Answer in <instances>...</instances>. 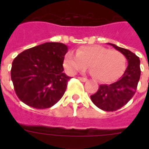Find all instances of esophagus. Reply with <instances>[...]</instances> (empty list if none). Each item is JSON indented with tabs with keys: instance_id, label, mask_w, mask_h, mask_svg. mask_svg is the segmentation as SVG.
<instances>
[{
	"instance_id": "esophagus-1",
	"label": "esophagus",
	"mask_w": 149,
	"mask_h": 149,
	"mask_svg": "<svg viewBox=\"0 0 149 149\" xmlns=\"http://www.w3.org/2000/svg\"><path fill=\"white\" fill-rule=\"evenodd\" d=\"M78 79H79V80H80V81H82V82H86V81H87V79H86V77H78Z\"/></svg>"
}]
</instances>
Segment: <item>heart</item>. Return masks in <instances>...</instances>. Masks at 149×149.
<instances>
[{
  "mask_svg": "<svg viewBox=\"0 0 149 149\" xmlns=\"http://www.w3.org/2000/svg\"><path fill=\"white\" fill-rule=\"evenodd\" d=\"M89 65L93 77L101 82H110L122 75L125 69L126 58L117 50L100 45L82 46L76 54L68 51L64 58V67L69 74L83 71Z\"/></svg>",
  "mask_w": 149,
  "mask_h": 149,
  "instance_id": "b5f03b06",
  "label": "heart"
}]
</instances>
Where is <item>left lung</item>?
Listing matches in <instances>:
<instances>
[{
	"label": "left lung",
	"mask_w": 149,
	"mask_h": 149,
	"mask_svg": "<svg viewBox=\"0 0 149 149\" xmlns=\"http://www.w3.org/2000/svg\"><path fill=\"white\" fill-rule=\"evenodd\" d=\"M117 51L125 55L127 60L126 70L119 80L111 84L100 85L97 93L90 96L91 100L98 108L105 111H116L132 98L137 88L140 77V61L135 54L111 43Z\"/></svg>",
	"instance_id": "1"
}]
</instances>
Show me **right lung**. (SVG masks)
<instances>
[{
	"label": "right lung",
	"mask_w": 149,
	"mask_h": 149,
	"mask_svg": "<svg viewBox=\"0 0 149 149\" xmlns=\"http://www.w3.org/2000/svg\"><path fill=\"white\" fill-rule=\"evenodd\" d=\"M68 47L45 42L25 50L14 59L11 79L21 101L33 108L51 107L60 101L70 80L63 73Z\"/></svg>",
	"instance_id": "right-lung-1"
}]
</instances>
